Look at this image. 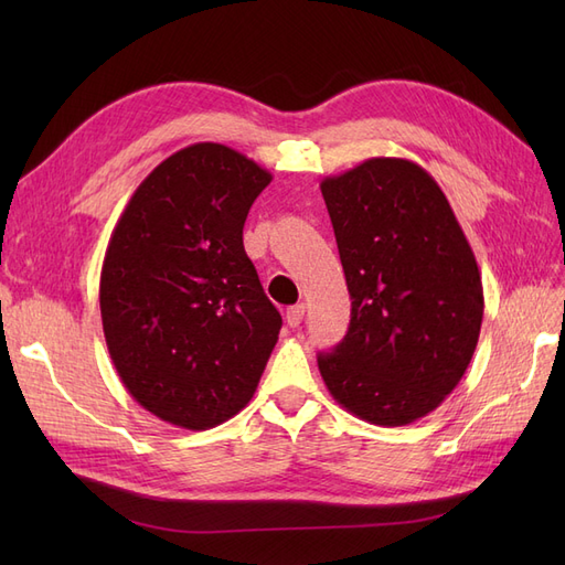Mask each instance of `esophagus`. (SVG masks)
Segmentation results:
<instances>
[{
    "label": "esophagus",
    "mask_w": 565,
    "mask_h": 565,
    "mask_svg": "<svg viewBox=\"0 0 565 565\" xmlns=\"http://www.w3.org/2000/svg\"><path fill=\"white\" fill-rule=\"evenodd\" d=\"M303 313H306V306H303V303L289 306L287 313H285V320H287L289 328H299V322L303 320Z\"/></svg>",
    "instance_id": "1"
}]
</instances>
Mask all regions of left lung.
<instances>
[{
	"label": "left lung",
	"instance_id": "8db88e82",
	"mask_svg": "<svg viewBox=\"0 0 565 565\" xmlns=\"http://www.w3.org/2000/svg\"><path fill=\"white\" fill-rule=\"evenodd\" d=\"M351 295L349 332L318 367L332 398L377 426L429 415L465 377L483 320L467 235L434 177L370 158L320 183Z\"/></svg>",
	"mask_w": 565,
	"mask_h": 565
}]
</instances>
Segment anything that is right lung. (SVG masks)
<instances>
[{"label":"right lung","mask_w":565,"mask_h":565,"mask_svg":"<svg viewBox=\"0 0 565 565\" xmlns=\"http://www.w3.org/2000/svg\"><path fill=\"white\" fill-rule=\"evenodd\" d=\"M254 160L193 143L160 162L119 216L100 268V320L134 401L204 431L252 401L282 318L243 245L270 183Z\"/></svg>","instance_id":"obj_1"}]
</instances>
